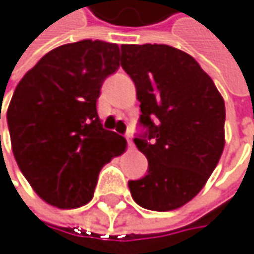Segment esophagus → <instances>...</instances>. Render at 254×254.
<instances>
[{
	"label": "esophagus",
	"instance_id": "1",
	"mask_svg": "<svg viewBox=\"0 0 254 254\" xmlns=\"http://www.w3.org/2000/svg\"><path fill=\"white\" fill-rule=\"evenodd\" d=\"M127 144H128V148H134L133 141H131V137H130V136H127Z\"/></svg>",
	"mask_w": 254,
	"mask_h": 254
}]
</instances>
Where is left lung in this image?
I'll return each instance as SVG.
<instances>
[{
    "label": "left lung",
    "instance_id": "8db88e82",
    "mask_svg": "<svg viewBox=\"0 0 254 254\" xmlns=\"http://www.w3.org/2000/svg\"><path fill=\"white\" fill-rule=\"evenodd\" d=\"M121 66L136 86L142 137L137 150L148 174L130 180L133 200L144 209L174 210L206 185L223 154L226 107L212 78L188 53L170 45H123Z\"/></svg>",
    "mask_w": 254,
    "mask_h": 254
}]
</instances>
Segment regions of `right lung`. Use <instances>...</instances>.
<instances>
[{"label": "right lung", "mask_w": 254, "mask_h": 254, "mask_svg": "<svg viewBox=\"0 0 254 254\" xmlns=\"http://www.w3.org/2000/svg\"><path fill=\"white\" fill-rule=\"evenodd\" d=\"M118 68L117 44L86 39L51 50L18 83L7 109L11 151L45 203H89L101 168L126 151L97 113L101 84Z\"/></svg>", "instance_id": "obj_1"}]
</instances>
